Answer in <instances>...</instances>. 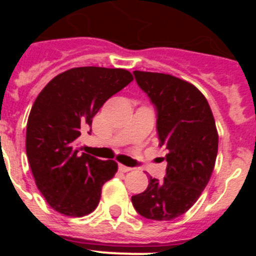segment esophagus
I'll use <instances>...</instances> for the list:
<instances>
[{"label":"esophagus","instance_id":"esophagus-1","mask_svg":"<svg viewBox=\"0 0 256 256\" xmlns=\"http://www.w3.org/2000/svg\"><path fill=\"white\" fill-rule=\"evenodd\" d=\"M118 169H119L120 172H123V173H126V172L132 170V168H130V166H126V165H123V164L118 165Z\"/></svg>","mask_w":256,"mask_h":256}]
</instances>
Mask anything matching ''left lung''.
Instances as JSON below:
<instances>
[{"mask_svg":"<svg viewBox=\"0 0 256 256\" xmlns=\"http://www.w3.org/2000/svg\"><path fill=\"white\" fill-rule=\"evenodd\" d=\"M133 74L155 108L166 174L162 180L150 177L132 204L144 218L172 220L195 204L209 182L218 154L216 122L204 94L191 83L169 74Z\"/></svg>","mask_w":256,"mask_h":256,"instance_id":"1","label":"left lung"}]
</instances>
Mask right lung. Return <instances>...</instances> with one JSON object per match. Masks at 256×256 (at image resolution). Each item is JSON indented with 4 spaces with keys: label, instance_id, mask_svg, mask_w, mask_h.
Instances as JSON below:
<instances>
[{
    "label": "right lung",
    "instance_id": "obj_1",
    "mask_svg": "<svg viewBox=\"0 0 256 256\" xmlns=\"http://www.w3.org/2000/svg\"><path fill=\"white\" fill-rule=\"evenodd\" d=\"M132 79L124 69L74 68L56 76L36 98L26 123V156L38 190L56 212L84 216L100 202L118 164L79 152L76 142L106 100Z\"/></svg>",
    "mask_w": 256,
    "mask_h": 256
}]
</instances>
